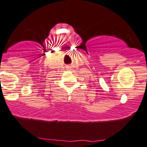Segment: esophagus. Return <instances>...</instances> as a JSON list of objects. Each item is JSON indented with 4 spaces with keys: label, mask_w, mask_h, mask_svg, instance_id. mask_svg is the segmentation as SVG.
I'll return each instance as SVG.
<instances>
[{
    "label": "esophagus",
    "mask_w": 147,
    "mask_h": 147,
    "mask_svg": "<svg viewBox=\"0 0 147 147\" xmlns=\"http://www.w3.org/2000/svg\"><path fill=\"white\" fill-rule=\"evenodd\" d=\"M68 69H70V67H68Z\"/></svg>",
    "instance_id": "obj_1"
}]
</instances>
